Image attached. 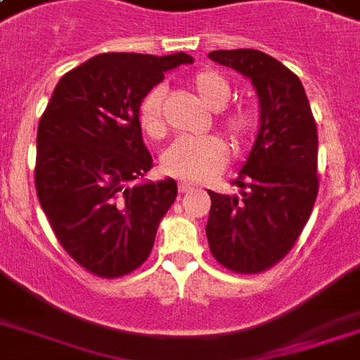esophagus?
Here are the masks:
<instances>
[{"label":"esophagus","instance_id":"obj_1","mask_svg":"<svg viewBox=\"0 0 360 360\" xmlns=\"http://www.w3.org/2000/svg\"><path fill=\"white\" fill-rule=\"evenodd\" d=\"M192 188H194V186H192L191 183H185V181H183V183H179V192H181V194H186V192H191Z\"/></svg>","mask_w":360,"mask_h":360}]
</instances>
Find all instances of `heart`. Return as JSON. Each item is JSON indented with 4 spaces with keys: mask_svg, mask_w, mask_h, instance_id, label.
Listing matches in <instances>:
<instances>
[{
    "mask_svg": "<svg viewBox=\"0 0 360 360\" xmlns=\"http://www.w3.org/2000/svg\"><path fill=\"white\" fill-rule=\"evenodd\" d=\"M191 86L209 108H224L226 103L230 101V82L217 70H198L191 78ZM138 121L141 130L153 140H158L166 134L162 87H153L143 95L138 106ZM219 124L231 143L240 147L256 132L257 115L250 106L237 104L220 112ZM226 162H228V149L219 136H200V138L183 136L177 138L162 155V168L166 174L192 183H203L211 179L224 168Z\"/></svg>",
    "mask_w": 360,
    "mask_h": 360,
    "instance_id": "heart-1",
    "label": "heart"
}]
</instances>
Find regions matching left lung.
Segmentation results:
<instances>
[{"label":"left lung","instance_id":"8db88e82","mask_svg":"<svg viewBox=\"0 0 360 360\" xmlns=\"http://www.w3.org/2000/svg\"><path fill=\"white\" fill-rule=\"evenodd\" d=\"M209 58L250 78L259 97V132L236 185L240 198L209 191V248L231 273L257 274L284 259L318 198V129L295 72L250 48Z\"/></svg>","mask_w":360,"mask_h":360}]
</instances>
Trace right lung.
Wrapping results in <instances>:
<instances>
[{"label":"right lung","instance_id":"1","mask_svg":"<svg viewBox=\"0 0 360 360\" xmlns=\"http://www.w3.org/2000/svg\"><path fill=\"white\" fill-rule=\"evenodd\" d=\"M191 56L110 52L69 70L37 130L35 188L59 245L101 278L132 273L151 254L177 198L174 179L146 183L153 158L138 106Z\"/></svg>","mask_w":360,"mask_h":360}]
</instances>
